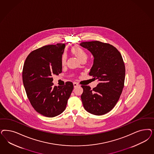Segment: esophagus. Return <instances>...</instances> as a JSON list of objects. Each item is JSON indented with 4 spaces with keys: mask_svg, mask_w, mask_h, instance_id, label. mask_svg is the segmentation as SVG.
Segmentation results:
<instances>
[{
    "mask_svg": "<svg viewBox=\"0 0 154 154\" xmlns=\"http://www.w3.org/2000/svg\"><path fill=\"white\" fill-rule=\"evenodd\" d=\"M73 85H74V87H78V86L79 85V84H78V83H76V82H74V83H73Z\"/></svg>",
    "mask_w": 154,
    "mask_h": 154,
    "instance_id": "34e87169",
    "label": "esophagus"
}]
</instances>
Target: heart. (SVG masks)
Wrapping results in <instances>:
<instances>
[{
  "instance_id": "1",
  "label": "heart",
  "mask_w": 154,
  "mask_h": 154,
  "mask_svg": "<svg viewBox=\"0 0 154 154\" xmlns=\"http://www.w3.org/2000/svg\"><path fill=\"white\" fill-rule=\"evenodd\" d=\"M71 51L81 61L82 60L84 59H87V54L85 52V50L83 49L78 46H74L71 48ZM67 57L65 54L62 55L61 57V63L62 65H64L66 62Z\"/></svg>"
}]
</instances>
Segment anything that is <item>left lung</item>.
I'll use <instances>...</instances> for the list:
<instances>
[{"mask_svg":"<svg viewBox=\"0 0 154 154\" xmlns=\"http://www.w3.org/2000/svg\"><path fill=\"white\" fill-rule=\"evenodd\" d=\"M80 45L93 55L94 64L89 75L99 81L93 89L82 85L83 106L91 114H106L115 106L124 87L125 66L122 55L113 45L98 41L83 42Z\"/></svg>","mask_w":154,"mask_h":154,"instance_id":"obj_1","label":"left lung"}]
</instances>
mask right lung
Returning a JSON list of instances; mask_svg holds the SVG:
<instances>
[{
	"instance_id": "obj_1",
	"label": "right lung",
	"mask_w": 154,
	"mask_h": 154,
	"mask_svg": "<svg viewBox=\"0 0 154 154\" xmlns=\"http://www.w3.org/2000/svg\"><path fill=\"white\" fill-rule=\"evenodd\" d=\"M64 44L46 45L32 51L25 60L23 82L27 97L36 112L54 117L66 109L74 88L72 82L63 86H53V75L62 72L61 57Z\"/></svg>"
}]
</instances>
